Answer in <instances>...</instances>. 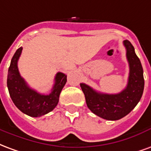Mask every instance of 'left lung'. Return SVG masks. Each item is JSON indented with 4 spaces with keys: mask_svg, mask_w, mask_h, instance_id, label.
Here are the masks:
<instances>
[{
    "mask_svg": "<svg viewBox=\"0 0 151 151\" xmlns=\"http://www.w3.org/2000/svg\"><path fill=\"white\" fill-rule=\"evenodd\" d=\"M124 45L126 48L129 75L128 84L122 91L118 94H104L97 92L85 83L80 84L89 109L105 120H117L125 116L136 107L142 96V66L132 43L129 40H124Z\"/></svg>",
    "mask_w": 151,
    "mask_h": 151,
    "instance_id": "8db88e82",
    "label": "left lung"
}]
</instances>
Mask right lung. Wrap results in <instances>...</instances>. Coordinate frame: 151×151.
<instances>
[{
  "label": "right lung",
  "instance_id": "1",
  "mask_svg": "<svg viewBox=\"0 0 151 151\" xmlns=\"http://www.w3.org/2000/svg\"><path fill=\"white\" fill-rule=\"evenodd\" d=\"M22 47H19L13 56L8 70L7 86L15 106L23 113L32 117L42 116L52 111L59 102L60 94L67 82V76L57 73L55 84L49 95H42L31 89L21 77L18 69V60Z\"/></svg>",
  "mask_w": 151,
  "mask_h": 151
}]
</instances>
